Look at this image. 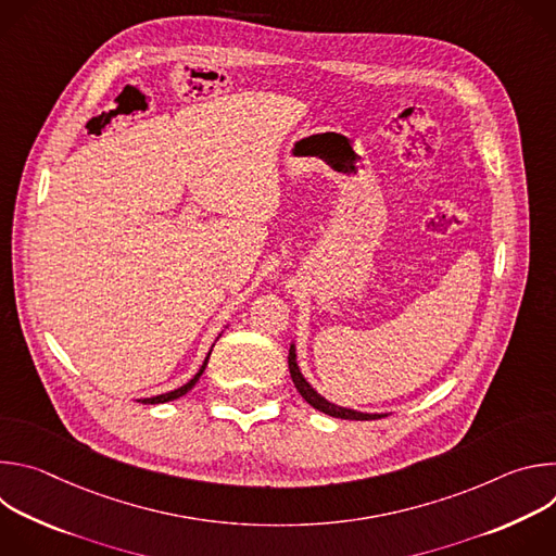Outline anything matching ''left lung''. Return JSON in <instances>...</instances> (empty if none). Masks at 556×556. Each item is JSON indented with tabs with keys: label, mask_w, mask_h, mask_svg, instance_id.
Returning a JSON list of instances; mask_svg holds the SVG:
<instances>
[{
	"label": "left lung",
	"mask_w": 556,
	"mask_h": 556,
	"mask_svg": "<svg viewBox=\"0 0 556 556\" xmlns=\"http://www.w3.org/2000/svg\"><path fill=\"white\" fill-rule=\"evenodd\" d=\"M288 367H290V376H292V382L296 387V391L303 395V401L307 405H312L314 409H319L332 418H341V420H378V418H384L382 414H363V412H356V409H348V407H339L330 401H326L321 393H316V389L303 378L299 365H296V348L294 343L290 345V354H288Z\"/></svg>",
	"instance_id": "obj_1"
}]
</instances>
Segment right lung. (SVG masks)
I'll list each match as a JSON object with an SVG mask.
<instances>
[{"instance_id": "obj_1", "label": "right lung", "mask_w": 556, "mask_h": 556, "mask_svg": "<svg viewBox=\"0 0 556 556\" xmlns=\"http://www.w3.org/2000/svg\"><path fill=\"white\" fill-rule=\"evenodd\" d=\"M208 356H211V352L206 354V358H204V363H202V367L198 369V374L187 382V384H182V387H178V389H174V391H169V393H161V395H153V399H142L140 403H144V405H161V403H169V401H176V399H180V395H185L198 380H200V376L204 374V369H206V363H208Z\"/></svg>"}]
</instances>
